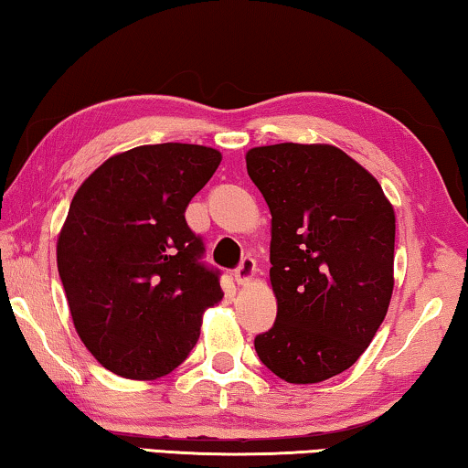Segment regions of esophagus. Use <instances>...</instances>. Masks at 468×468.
I'll use <instances>...</instances> for the list:
<instances>
[{
    "mask_svg": "<svg viewBox=\"0 0 468 468\" xmlns=\"http://www.w3.org/2000/svg\"><path fill=\"white\" fill-rule=\"evenodd\" d=\"M255 271H257L255 259H253V257H242L240 265L234 270V280H236V282H239V284H247L249 280H253Z\"/></svg>",
    "mask_w": 468,
    "mask_h": 468,
    "instance_id": "1",
    "label": "esophagus"
}]
</instances>
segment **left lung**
<instances>
[{
	"label": "left lung",
	"instance_id": "left-lung-1",
	"mask_svg": "<svg viewBox=\"0 0 468 468\" xmlns=\"http://www.w3.org/2000/svg\"><path fill=\"white\" fill-rule=\"evenodd\" d=\"M247 171L271 213L276 322L255 336L286 383H320L357 362L393 292L395 213L383 188L330 144L250 148Z\"/></svg>",
	"mask_w": 468,
	"mask_h": 468
}]
</instances>
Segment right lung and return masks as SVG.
Listing matches in <instances>:
<instances>
[{
	"label": "right lung",
	"mask_w": 468,
	"mask_h": 468,
	"mask_svg": "<svg viewBox=\"0 0 468 468\" xmlns=\"http://www.w3.org/2000/svg\"><path fill=\"white\" fill-rule=\"evenodd\" d=\"M219 163L197 144L138 146L100 165L73 197L58 274L79 339L114 375H169L197 345L205 309L224 297L184 218Z\"/></svg>",
	"instance_id": "add662e5"
}]
</instances>
